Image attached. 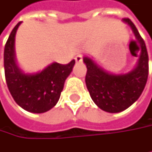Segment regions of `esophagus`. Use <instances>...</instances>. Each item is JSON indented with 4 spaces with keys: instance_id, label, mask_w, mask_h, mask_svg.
Returning <instances> with one entry per match:
<instances>
[{
    "instance_id": "1",
    "label": "esophagus",
    "mask_w": 152,
    "mask_h": 152,
    "mask_svg": "<svg viewBox=\"0 0 152 152\" xmlns=\"http://www.w3.org/2000/svg\"><path fill=\"white\" fill-rule=\"evenodd\" d=\"M75 60H76V62H83V55H82V54H79V55H77V56H76V58H75Z\"/></svg>"
}]
</instances>
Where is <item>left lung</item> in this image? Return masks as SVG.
Masks as SVG:
<instances>
[{"mask_svg":"<svg viewBox=\"0 0 152 152\" xmlns=\"http://www.w3.org/2000/svg\"><path fill=\"white\" fill-rule=\"evenodd\" d=\"M123 21L132 28L139 43L141 54L137 67L124 75H113L104 71L90 58L84 57L87 67L85 83L94 103L110 113L121 112L134 104L145 89L149 74V56L145 41L129 18Z\"/></svg>","mask_w":152,"mask_h":152,"instance_id":"obj_1","label":"left lung"}]
</instances>
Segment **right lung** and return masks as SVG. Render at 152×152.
<instances>
[{
  "label": "right lung",
  "instance_id": "obj_1",
  "mask_svg": "<svg viewBox=\"0 0 152 152\" xmlns=\"http://www.w3.org/2000/svg\"><path fill=\"white\" fill-rule=\"evenodd\" d=\"M21 22L13 28L4 48L6 83L14 100L22 109L32 113H43L57 104L75 60L68 64L54 62L33 75L22 73L15 63V36Z\"/></svg>",
  "mask_w": 152,
  "mask_h": 152
}]
</instances>
